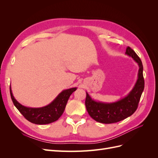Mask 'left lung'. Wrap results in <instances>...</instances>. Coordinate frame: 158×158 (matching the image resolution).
<instances>
[{"instance_id":"8db88e82","label":"left lung","mask_w":158,"mask_h":158,"mask_svg":"<svg viewBox=\"0 0 158 158\" xmlns=\"http://www.w3.org/2000/svg\"><path fill=\"white\" fill-rule=\"evenodd\" d=\"M125 54L132 57L139 66L136 82L125 97L117 102H103L94 99L86 92L85 102L86 109L90 117L99 123L110 124L121 121L132 115L138 107L144 88L143 65L140 59L130 47L127 48Z\"/></svg>"}]
</instances>
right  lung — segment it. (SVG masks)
<instances>
[{
	"instance_id": "add662e5",
	"label": "right lung",
	"mask_w": 158,
	"mask_h": 158,
	"mask_svg": "<svg viewBox=\"0 0 158 158\" xmlns=\"http://www.w3.org/2000/svg\"><path fill=\"white\" fill-rule=\"evenodd\" d=\"M77 88L75 87L63 90L53 101L42 107H29L23 106L14 98L11 86L10 92L14 105L27 121L36 125H46L55 122L60 118L64 111L70 95Z\"/></svg>"
}]
</instances>
